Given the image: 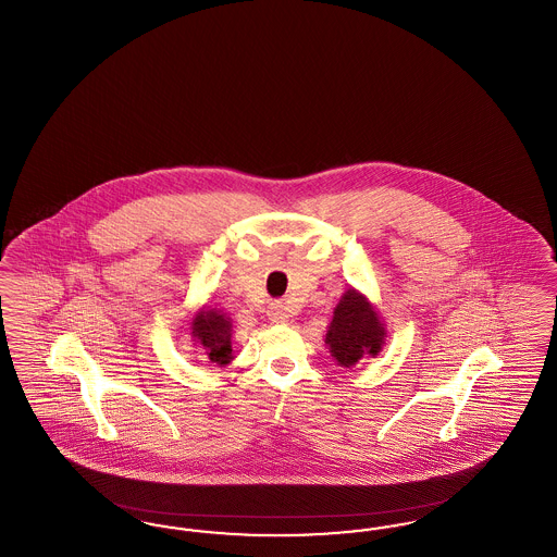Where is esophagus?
<instances>
[{"label":"esophagus","mask_w":557,"mask_h":557,"mask_svg":"<svg viewBox=\"0 0 557 557\" xmlns=\"http://www.w3.org/2000/svg\"><path fill=\"white\" fill-rule=\"evenodd\" d=\"M267 318L271 319L273 323H284V321H288V309H286V305L280 302V300L271 302V305L267 307Z\"/></svg>","instance_id":"esophagus-1"}]
</instances>
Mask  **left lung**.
<instances>
[{"instance_id":"left-lung-1","label":"left lung","mask_w":557,"mask_h":557,"mask_svg":"<svg viewBox=\"0 0 557 557\" xmlns=\"http://www.w3.org/2000/svg\"><path fill=\"white\" fill-rule=\"evenodd\" d=\"M332 357L350 368L363 355H377L384 345V327L370 302L355 290L346 292L325 334Z\"/></svg>"}]
</instances>
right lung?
<instances>
[{
	"label": "right lung",
	"mask_w": 557,
	"mask_h": 557,
	"mask_svg": "<svg viewBox=\"0 0 557 557\" xmlns=\"http://www.w3.org/2000/svg\"><path fill=\"white\" fill-rule=\"evenodd\" d=\"M230 327H232L230 319L216 313L214 309L200 311L191 321V336L196 338L198 345H202V348L207 350L212 363L225 366L232 359Z\"/></svg>",
	"instance_id": "obj_1"
}]
</instances>
